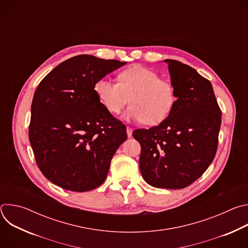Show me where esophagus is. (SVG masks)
I'll return each instance as SVG.
<instances>
[{"label":"esophagus","instance_id":"34e87169","mask_svg":"<svg viewBox=\"0 0 248 248\" xmlns=\"http://www.w3.org/2000/svg\"><path fill=\"white\" fill-rule=\"evenodd\" d=\"M126 133H127L128 137H130L132 135V128L130 126H126Z\"/></svg>","mask_w":248,"mask_h":248}]
</instances>
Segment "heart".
<instances>
[{
    "instance_id": "b5f03b06",
    "label": "heart",
    "mask_w": 248,
    "mask_h": 248,
    "mask_svg": "<svg viewBox=\"0 0 248 248\" xmlns=\"http://www.w3.org/2000/svg\"><path fill=\"white\" fill-rule=\"evenodd\" d=\"M94 92L111 115H119L129 102L130 106L124 119L142 121L149 125L165 121L176 102L173 84L160 78L154 70L140 64L131 65L121 72L118 83L106 78L98 79L94 84Z\"/></svg>"
}]
</instances>
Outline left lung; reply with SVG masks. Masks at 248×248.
Here are the masks:
<instances>
[{
	"label": "left lung",
	"instance_id": "left-lung-1",
	"mask_svg": "<svg viewBox=\"0 0 248 248\" xmlns=\"http://www.w3.org/2000/svg\"><path fill=\"white\" fill-rule=\"evenodd\" d=\"M165 62L175 88L174 107L159 125L132 134L141 146L139 168L144 181L154 187L181 189L213 162L222 114L208 79L179 61Z\"/></svg>",
	"mask_w": 248,
	"mask_h": 248
}]
</instances>
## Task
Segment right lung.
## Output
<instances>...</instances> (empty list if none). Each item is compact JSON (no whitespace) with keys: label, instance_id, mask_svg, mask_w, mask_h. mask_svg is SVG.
Here are the masks:
<instances>
[{"label":"right lung","instance_id":"right-lung-1","mask_svg":"<svg viewBox=\"0 0 248 248\" xmlns=\"http://www.w3.org/2000/svg\"><path fill=\"white\" fill-rule=\"evenodd\" d=\"M125 63L79 55L60 63L39 83L29 140L38 168L56 186L83 192L105 182L127 135L125 125L99 102L94 84Z\"/></svg>","mask_w":248,"mask_h":248}]
</instances>
